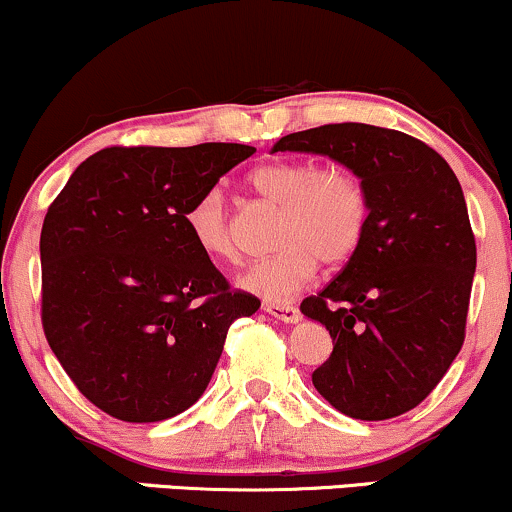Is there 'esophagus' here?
<instances>
[{
	"label": "esophagus",
	"instance_id": "34e87169",
	"mask_svg": "<svg viewBox=\"0 0 512 512\" xmlns=\"http://www.w3.org/2000/svg\"><path fill=\"white\" fill-rule=\"evenodd\" d=\"M264 310H267V313L272 317H276V320L286 322V325H296V322L301 320V310H298L296 305H272V303H267V305H264Z\"/></svg>",
	"mask_w": 512,
	"mask_h": 512
}]
</instances>
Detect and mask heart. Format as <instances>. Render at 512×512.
<instances>
[{
	"mask_svg": "<svg viewBox=\"0 0 512 512\" xmlns=\"http://www.w3.org/2000/svg\"><path fill=\"white\" fill-rule=\"evenodd\" d=\"M257 195L281 207L274 255L250 264L240 286L269 303H286L310 284L317 264H339L354 255L368 223V197L354 175L279 158L250 173ZM185 226L211 260H236L226 207L219 190L204 192L187 209Z\"/></svg>",
	"mask_w": 512,
	"mask_h": 512,
	"instance_id": "b5f03b06",
	"label": "heart"
}]
</instances>
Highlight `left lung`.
I'll list each match as a JSON object with an SVG mask.
<instances>
[{
    "label": "left lung",
    "mask_w": 512,
    "mask_h": 512,
    "mask_svg": "<svg viewBox=\"0 0 512 512\" xmlns=\"http://www.w3.org/2000/svg\"><path fill=\"white\" fill-rule=\"evenodd\" d=\"M361 180L368 223L346 267L301 313L330 330L313 385L351 419L383 421L424 402L460 354L477 245L457 175L397 129L342 122L281 137Z\"/></svg>",
    "instance_id": "8db88e82"
}]
</instances>
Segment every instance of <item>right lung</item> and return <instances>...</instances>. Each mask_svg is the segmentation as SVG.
Listing matches in <instances>:
<instances>
[{"mask_svg": "<svg viewBox=\"0 0 512 512\" xmlns=\"http://www.w3.org/2000/svg\"><path fill=\"white\" fill-rule=\"evenodd\" d=\"M245 144L110 146L88 156L40 233L43 330L88 402L129 424L190 409L228 327L260 301L231 291L185 214Z\"/></svg>", "mask_w": 512, "mask_h": 512, "instance_id": "1", "label": "right lung"}]
</instances>
